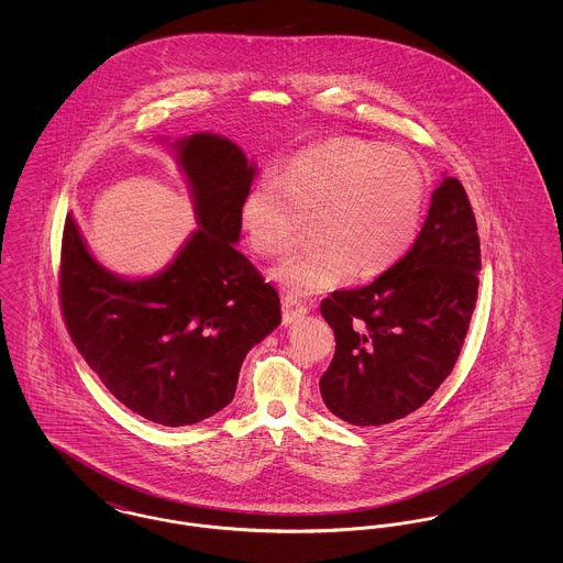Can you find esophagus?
<instances>
[{
    "instance_id": "34e87169",
    "label": "esophagus",
    "mask_w": 563,
    "mask_h": 563,
    "mask_svg": "<svg viewBox=\"0 0 563 563\" xmlns=\"http://www.w3.org/2000/svg\"><path fill=\"white\" fill-rule=\"evenodd\" d=\"M306 312H308V308L295 295L289 294L283 297V317H285L287 324L294 322L295 319H299V317H303Z\"/></svg>"
}]
</instances>
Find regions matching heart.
Segmentation results:
<instances>
[{
	"instance_id": "1",
	"label": "heart",
	"mask_w": 563,
	"mask_h": 563,
	"mask_svg": "<svg viewBox=\"0 0 563 563\" xmlns=\"http://www.w3.org/2000/svg\"><path fill=\"white\" fill-rule=\"evenodd\" d=\"M424 202L427 177L405 150L331 139L249 189L242 230L253 253L280 257L312 221L314 242L272 278L291 295L322 294L395 268L418 239Z\"/></svg>"
}]
</instances>
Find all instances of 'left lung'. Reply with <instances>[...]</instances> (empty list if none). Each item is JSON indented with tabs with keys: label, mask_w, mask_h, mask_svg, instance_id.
<instances>
[{
	"label": "left lung",
	"mask_w": 563,
	"mask_h": 563,
	"mask_svg": "<svg viewBox=\"0 0 563 563\" xmlns=\"http://www.w3.org/2000/svg\"><path fill=\"white\" fill-rule=\"evenodd\" d=\"M479 269L475 213L462 184L445 177L395 268L322 299L335 333L333 361L319 382L327 409L354 427H382L429 401L464 344Z\"/></svg>",
	"instance_id": "left-lung-1"
}]
</instances>
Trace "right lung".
<instances>
[{"instance_id": "add662e5", "label": "right lung", "mask_w": 563, "mask_h": 563, "mask_svg": "<svg viewBox=\"0 0 563 563\" xmlns=\"http://www.w3.org/2000/svg\"><path fill=\"white\" fill-rule=\"evenodd\" d=\"M198 230L150 278H122L88 251L71 214L60 246V310L88 367L131 411L188 427L234 399L242 361L280 324V299L234 246L255 164L213 133L173 143Z\"/></svg>"}]
</instances>
